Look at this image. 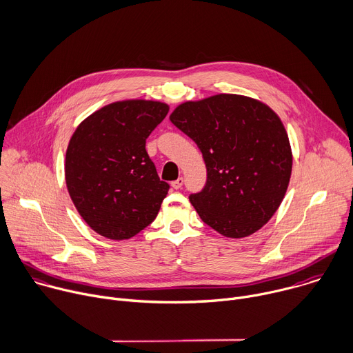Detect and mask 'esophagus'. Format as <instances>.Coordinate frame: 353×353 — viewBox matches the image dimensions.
I'll return each mask as SVG.
<instances>
[{"instance_id": "obj_1", "label": "esophagus", "mask_w": 353, "mask_h": 353, "mask_svg": "<svg viewBox=\"0 0 353 353\" xmlns=\"http://www.w3.org/2000/svg\"><path fill=\"white\" fill-rule=\"evenodd\" d=\"M182 185H183V178H182V176H179L178 179L172 181V183H171V186H172L174 189H181Z\"/></svg>"}]
</instances>
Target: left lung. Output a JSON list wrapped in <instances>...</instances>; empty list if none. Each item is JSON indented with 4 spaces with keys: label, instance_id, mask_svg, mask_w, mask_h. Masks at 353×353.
I'll return each instance as SVG.
<instances>
[{
    "label": "left lung",
    "instance_id": "left-lung-1",
    "mask_svg": "<svg viewBox=\"0 0 353 353\" xmlns=\"http://www.w3.org/2000/svg\"><path fill=\"white\" fill-rule=\"evenodd\" d=\"M171 122L203 154L207 182L189 200L208 227L245 238L270 221L292 172V150L279 117L264 103L216 94L179 104Z\"/></svg>",
    "mask_w": 353,
    "mask_h": 353
}]
</instances>
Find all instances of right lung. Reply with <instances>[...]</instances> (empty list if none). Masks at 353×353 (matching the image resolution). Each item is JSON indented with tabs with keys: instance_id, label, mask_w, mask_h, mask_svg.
I'll return each instance as SVG.
<instances>
[{
	"instance_id": "1",
	"label": "right lung",
	"mask_w": 353,
	"mask_h": 353,
	"mask_svg": "<svg viewBox=\"0 0 353 353\" xmlns=\"http://www.w3.org/2000/svg\"><path fill=\"white\" fill-rule=\"evenodd\" d=\"M170 107L153 100L111 103L83 119L69 140L65 182L86 224L129 239L157 217L170 185L160 181L146 139Z\"/></svg>"
}]
</instances>
